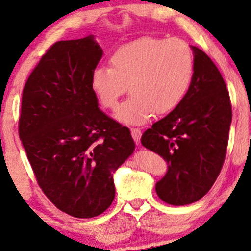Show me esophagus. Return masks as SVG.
Returning a JSON list of instances; mask_svg holds the SVG:
<instances>
[{
    "mask_svg": "<svg viewBox=\"0 0 251 251\" xmlns=\"http://www.w3.org/2000/svg\"><path fill=\"white\" fill-rule=\"evenodd\" d=\"M131 136L134 142H136V144H138L140 137H142V131H140L139 128H131Z\"/></svg>",
    "mask_w": 251,
    "mask_h": 251,
    "instance_id": "esophagus-1",
    "label": "esophagus"
}]
</instances>
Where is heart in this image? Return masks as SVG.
Here are the masks:
<instances>
[{
	"mask_svg": "<svg viewBox=\"0 0 251 251\" xmlns=\"http://www.w3.org/2000/svg\"><path fill=\"white\" fill-rule=\"evenodd\" d=\"M109 64L93 70L90 87L103 108L114 109L128 84L131 96L114 114L127 125H142L155 112L174 111L194 78L192 49L177 38H139L115 50Z\"/></svg>",
	"mask_w": 251,
	"mask_h": 251,
	"instance_id": "1",
	"label": "heart"
}]
</instances>
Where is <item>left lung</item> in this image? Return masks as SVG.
I'll use <instances>...</instances> for the list:
<instances>
[{
	"label": "left lung",
	"mask_w": 251,
	"mask_h": 251,
	"mask_svg": "<svg viewBox=\"0 0 251 251\" xmlns=\"http://www.w3.org/2000/svg\"><path fill=\"white\" fill-rule=\"evenodd\" d=\"M194 78L186 98L143 133L142 144L163 157L166 175L156 193L170 205L201 199L216 182L224 163L232 111L218 68L200 49L191 46Z\"/></svg>",
	"instance_id": "1"
}]
</instances>
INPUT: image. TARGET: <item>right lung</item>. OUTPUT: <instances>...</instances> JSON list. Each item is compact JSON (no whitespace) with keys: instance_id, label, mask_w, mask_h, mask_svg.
Masks as SVG:
<instances>
[{"instance_id":"right-lung-1","label":"right lung","mask_w":251,"mask_h":251,"mask_svg":"<svg viewBox=\"0 0 251 251\" xmlns=\"http://www.w3.org/2000/svg\"><path fill=\"white\" fill-rule=\"evenodd\" d=\"M94 35L57 41L25 84L19 134L40 188L57 208L93 218L115 197L113 174L134 150L130 130L99 108L90 76Z\"/></svg>"}]
</instances>
